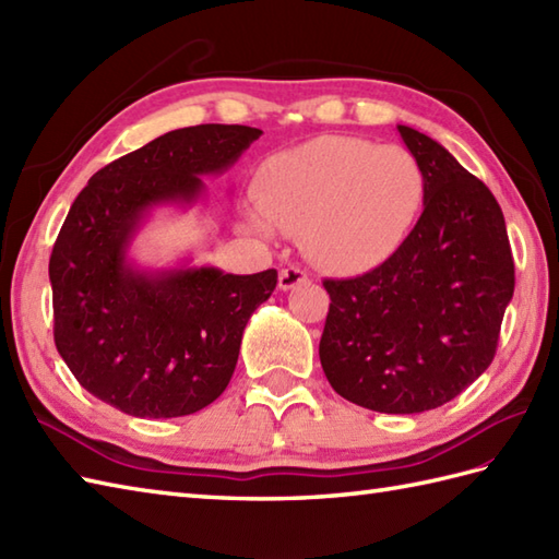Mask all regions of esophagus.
Masks as SVG:
<instances>
[{"label": "esophagus", "instance_id": "esophagus-1", "mask_svg": "<svg viewBox=\"0 0 559 559\" xmlns=\"http://www.w3.org/2000/svg\"><path fill=\"white\" fill-rule=\"evenodd\" d=\"M305 281H307V273L298 266H288V269H283L278 273V288L281 290H293L295 286H300V283H305Z\"/></svg>", "mask_w": 559, "mask_h": 559}]
</instances>
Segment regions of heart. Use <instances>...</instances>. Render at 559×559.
Instances as JSON below:
<instances>
[{
  "label": "heart",
  "mask_w": 559,
  "mask_h": 559,
  "mask_svg": "<svg viewBox=\"0 0 559 559\" xmlns=\"http://www.w3.org/2000/svg\"><path fill=\"white\" fill-rule=\"evenodd\" d=\"M418 160L401 146L358 136H319L271 156L257 175L252 230L300 233L317 266L350 273L384 261L423 206Z\"/></svg>",
  "instance_id": "obj_1"
}]
</instances>
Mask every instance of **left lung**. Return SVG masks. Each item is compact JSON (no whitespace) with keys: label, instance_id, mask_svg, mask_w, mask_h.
I'll list each match as a JSON object with an SVG mask.
<instances>
[{"label":"left lung","instance_id":"1","mask_svg":"<svg viewBox=\"0 0 559 559\" xmlns=\"http://www.w3.org/2000/svg\"><path fill=\"white\" fill-rule=\"evenodd\" d=\"M396 129L423 170V213L384 264L324 281L319 360L343 399L411 415L444 406L490 367L514 259L490 189L435 139Z\"/></svg>","mask_w":559,"mask_h":559}]
</instances>
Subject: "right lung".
<instances>
[{"label":"right lung","mask_w":559,"mask_h":559,"mask_svg":"<svg viewBox=\"0 0 559 559\" xmlns=\"http://www.w3.org/2000/svg\"><path fill=\"white\" fill-rule=\"evenodd\" d=\"M261 129H175L105 165L71 204L50 257L55 346L79 384L134 418H180L216 401L235 372L242 331L278 273L165 269L132 257L163 206L192 209L204 177L237 163Z\"/></svg>","instance_id":"right-lung-1"}]
</instances>
